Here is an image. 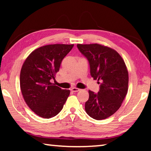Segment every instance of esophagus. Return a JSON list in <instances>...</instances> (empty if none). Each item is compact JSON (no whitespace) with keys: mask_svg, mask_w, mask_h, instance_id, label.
<instances>
[{"mask_svg":"<svg viewBox=\"0 0 151 151\" xmlns=\"http://www.w3.org/2000/svg\"><path fill=\"white\" fill-rule=\"evenodd\" d=\"M80 90H81L80 88H76V87H73V88H71V91H72L73 93H76V92H78Z\"/></svg>","mask_w":151,"mask_h":151,"instance_id":"obj_1","label":"esophagus"}]
</instances>
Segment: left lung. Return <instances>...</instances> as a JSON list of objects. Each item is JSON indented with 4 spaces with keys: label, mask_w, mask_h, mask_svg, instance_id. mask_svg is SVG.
<instances>
[{
    "label": "left lung",
    "mask_w": 151,
    "mask_h": 151,
    "mask_svg": "<svg viewBox=\"0 0 151 151\" xmlns=\"http://www.w3.org/2000/svg\"><path fill=\"white\" fill-rule=\"evenodd\" d=\"M77 47L88 60L91 76L100 84L98 93L88 91L85 111L94 119H105L118 111L127 94L129 73L126 65L111 48L99 44H78Z\"/></svg>",
    "instance_id": "1"
}]
</instances>
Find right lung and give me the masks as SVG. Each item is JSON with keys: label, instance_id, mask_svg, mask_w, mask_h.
Returning <instances> with one entry per match:
<instances>
[{"label": "right lung", "instance_id": "obj_1", "mask_svg": "<svg viewBox=\"0 0 151 151\" xmlns=\"http://www.w3.org/2000/svg\"><path fill=\"white\" fill-rule=\"evenodd\" d=\"M74 45L55 44L39 47L30 53L22 65L20 86L24 100L36 114L50 119L63 109L70 91L50 83L61 62Z\"/></svg>", "mask_w": 151, "mask_h": 151}]
</instances>
